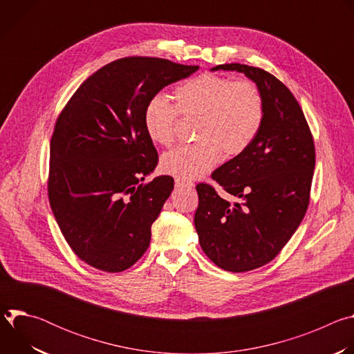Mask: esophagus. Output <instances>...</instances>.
<instances>
[{"mask_svg":"<svg viewBox=\"0 0 354 354\" xmlns=\"http://www.w3.org/2000/svg\"><path fill=\"white\" fill-rule=\"evenodd\" d=\"M175 186L176 187H193V182H185V180L176 179L175 180Z\"/></svg>","mask_w":354,"mask_h":354,"instance_id":"obj_1","label":"esophagus"}]
</instances>
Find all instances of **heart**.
Segmentation results:
<instances>
[{
	"mask_svg": "<svg viewBox=\"0 0 354 354\" xmlns=\"http://www.w3.org/2000/svg\"><path fill=\"white\" fill-rule=\"evenodd\" d=\"M175 105L158 93L144 109V127L154 142L171 147L178 134L179 115L197 118L196 142L167 153L165 174L183 180L205 176L225 157L242 154L258 137L265 102L257 84L234 81L217 74H201L175 89Z\"/></svg>",
	"mask_w": 354,
	"mask_h": 354,
	"instance_id": "1",
	"label": "heart"
}]
</instances>
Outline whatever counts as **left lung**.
<instances>
[{
  "label": "left lung",
  "mask_w": 354,
  "mask_h": 354,
  "mask_svg": "<svg viewBox=\"0 0 354 354\" xmlns=\"http://www.w3.org/2000/svg\"><path fill=\"white\" fill-rule=\"evenodd\" d=\"M243 73L262 92L265 118L255 141L212 178L242 198L231 205L207 183L196 186L194 227L218 268L241 273L273 261L304 218L315 168L313 133L297 99L270 73L231 63L212 68Z\"/></svg>",
  "instance_id": "8db88e82"
}]
</instances>
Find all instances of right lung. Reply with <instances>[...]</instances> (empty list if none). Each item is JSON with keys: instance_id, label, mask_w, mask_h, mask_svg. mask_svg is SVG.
Returning a JSON list of instances; mask_svg holds the SVG:
<instances>
[{"instance_id": "1", "label": "right lung", "mask_w": 354, "mask_h": 354, "mask_svg": "<svg viewBox=\"0 0 354 354\" xmlns=\"http://www.w3.org/2000/svg\"><path fill=\"white\" fill-rule=\"evenodd\" d=\"M197 68L158 57L115 60L88 77L59 115L48 201L67 243L89 266L123 272L147 250L174 179L142 182L158 164L144 109L164 86Z\"/></svg>"}]
</instances>
